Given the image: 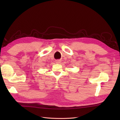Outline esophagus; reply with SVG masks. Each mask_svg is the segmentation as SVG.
Here are the masks:
<instances>
[{
	"instance_id": "1",
	"label": "esophagus",
	"mask_w": 120,
	"mask_h": 120,
	"mask_svg": "<svg viewBox=\"0 0 120 120\" xmlns=\"http://www.w3.org/2000/svg\"><path fill=\"white\" fill-rule=\"evenodd\" d=\"M56 64H60V61L59 60H56Z\"/></svg>"
}]
</instances>
